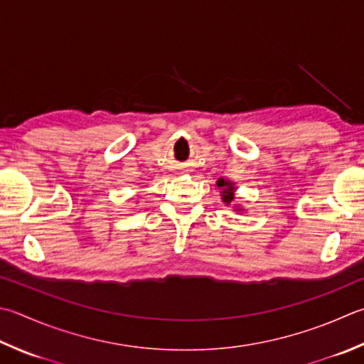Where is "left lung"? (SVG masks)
I'll return each mask as SVG.
<instances>
[{
	"instance_id": "left-lung-1",
	"label": "left lung",
	"mask_w": 364,
	"mask_h": 364,
	"mask_svg": "<svg viewBox=\"0 0 364 364\" xmlns=\"http://www.w3.org/2000/svg\"><path fill=\"white\" fill-rule=\"evenodd\" d=\"M217 185H218V187H226V188L222 191L223 201H225L226 204H228V203H231L232 200H235V195H232V190H235V188L231 187V183H230V182H226V181L220 179V181L217 182Z\"/></svg>"
}]
</instances>
